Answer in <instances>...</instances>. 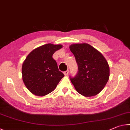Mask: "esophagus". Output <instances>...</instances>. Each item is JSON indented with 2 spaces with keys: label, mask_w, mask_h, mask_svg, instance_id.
Instances as JSON below:
<instances>
[{
  "label": "esophagus",
  "mask_w": 130,
  "mask_h": 130,
  "mask_svg": "<svg viewBox=\"0 0 130 130\" xmlns=\"http://www.w3.org/2000/svg\"><path fill=\"white\" fill-rule=\"evenodd\" d=\"M68 73H69V70H67V71H65V72H63V74H64V75L65 76H67L68 74Z\"/></svg>",
  "instance_id": "obj_1"
}]
</instances>
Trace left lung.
Listing matches in <instances>:
<instances>
[{
	"instance_id": "left-lung-1",
	"label": "left lung",
	"mask_w": 130,
	"mask_h": 130,
	"mask_svg": "<svg viewBox=\"0 0 130 130\" xmlns=\"http://www.w3.org/2000/svg\"><path fill=\"white\" fill-rule=\"evenodd\" d=\"M69 49L78 65V73L70 78L77 92L85 97L99 93L109 77V67L106 59L88 43L72 44Z\"/></svg>"
}]
</instances>
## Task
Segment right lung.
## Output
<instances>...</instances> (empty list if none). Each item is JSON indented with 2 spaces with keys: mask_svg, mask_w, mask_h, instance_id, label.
<instances>
[{
  "mask_svg": "<svg viewBox=\"0 0 130 130\" xmlns=\"http://www.w3.org/2000/svg\"><path fill=\"white\" fill-rule=\"evenodd\" d=\"M61 44L47 43L32 50L22 64V80L31 93L44 96L56 89L64 74L59 71L53 55L61 49Z\"/></svg>",
  "mask_w": 130,
  "mask_h": 130,
  "instance_id": "1",
  "label": "right lung"
}]
</instances>
